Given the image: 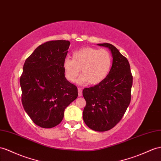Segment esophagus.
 <instances>
[{
    "label": "esophagus",
    "instance_id": "34e87169",
    "mask_svg": "<svg viewBox=\"0 0 161 161\" xmlns=\"http://www.w3.org/2000/svg\"><path fill=\"white\" fill-rule=\"evenodd\" d=\"M82 95V90L81 88H78V96L81 97Z\"/></svg>",
    "mask_w": 161,
    "mask_h": 161
}]
</instances>
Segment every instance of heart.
Wrapping results in <instances>:
<instances>
[{
  "label": "heart",
  "mask_w": 161,
  "mask_h": 161,
  "mask_svg": "<svg viewBox=\"0 0 161 161\" xmlns=\"http://www.w3.org/2000/svg\"><path fill=\"white\" fill-rule=\"evenodd\" d=\"M112 66V57L105 49L86 47L77 49L72 54V60L67 58L63 67L67 79L73 82L79 75L82 76L80 84L97 85L106 79Z\"/></svg>",
  "instance_id": "heart-1"
}]
</instances>
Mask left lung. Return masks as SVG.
I'll list each match as a JSON object with an SVG mask.
<instances>
[{
	"label": "left lung",
	"mask_w": 161,
	"mask_h": 161,
	"mask_svg": "<svg viewBox=\"0 0 161 161\" xmlns=\"http://www.w3.org/2000/svg\"><path fill=\"white\" fill-rule=\"evenodd\" d=\"M98 45L109 49L112 67L101 83L83 90L86 101L83 119L90 129L103 132L112 129L125 114L131 99L133 76L129 61L116 47L110 43Z\"/></svg>",
	"instance_id": "left-lung-1"
}]
</instances>
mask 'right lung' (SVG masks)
<instances>
[{
	"label": "right lung",
	"mask_w": 161,
	"mask_h": 161,
	"mask_svg": "<svg viewBox=\"0 0 161 161\" xmlns=\"http://www.w3.org/2000/svg\"><path fill=\"white\" fill-rule=\"evenodd\" d=\"M70 42L49 41L40 45L23 67L19 83L24 109L35 125L49 129L63 120L77 88L67 80L63 67Z\"/></svg>",
	"instance_id": "obj_1"
}]
</instances>
